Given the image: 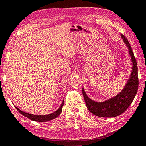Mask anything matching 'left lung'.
I'll use <instances>...</instances> for the list:
<instances>
[{
	"label": "left lung",
	"mask_w": 146,
	"mask_h": 146,
	"mask_svg": "<svg viewBox=\"0 0 146 146\" xmlns=\"http://www.w3.org/2000/svg\"><path fill=\"white\" fill-rule=\"evenodd\" d=\"M121 37L128 47V50L133 63L132 72L131 73L130 78L123 90L112 99L104 102L99 103L89 98L84 92V88L82 89V94L88 110L90 113L98 117L111 118L121 115L129 107L138 92L139 81L138 66L136 58L128 39L123 34H121Z\"/></svg>",
	"instance_id": "obj_1"
}]
</instances>
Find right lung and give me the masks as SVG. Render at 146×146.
Wrapping results in <instances>:
<instances>
[{"instance_id": "right-lung-1", "label": "right lung", "mask_w": 146, "mask_h": 146, "mask_svg": "<svg viewBox=\"0 0 146 146\" xmlns=\"http://www.w3.org/2000/svg\"><path fill=\"white\" fill-rule=\"evenodd\" d=\"M63 105H64V100H63V101L62 102V104L60 105V106L58 109V110H56V111L55 112H54V113L49 114V115H32V114H29V113H25V112L22 111L16 106L14 107H16L17 111H18L19 113L22 114V115L25 116V117H26L27 118H28V119H29L31 120H33V121H36V122H46L58 117V116L60 115L61 112H62Z\"/></svg>"}]
</instances>
